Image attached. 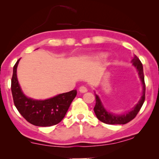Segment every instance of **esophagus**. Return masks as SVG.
Returning <instances> with one entry per match:
<instances>
[{
  "mask_svg": "<svg viewBox=\"0 0 159 159\" xmlns=\"http://www.w3.org/2000/svg\"><path fill=\"white\" fill-rule=\"evenodd\" d=\"M79 91L81 93H84L87 92V88L85 87V86H81V87H79Z\"/></svg>",
  "mask_w": 159,
  "mask_h": 159,
  "instance_id": "esophagus-1",
  "label": "esophagus"
}]
</instances>
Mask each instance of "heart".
Wrapping results in <instances>:
<instances>
[{"instance_id": "heart-1", "label": "heart", "mask_w": 159, "mask_h": 159, "mask_svg": "<svg viewBox=\"0 0 159 159\" xmlns=\"http://www.w3.org/2000/svg\"><path fill=\"white\" fill-rule=\"evenodd\" d=\"M107 57V54L105 52H98L95 53V54H91L87 57V59L90 60V61H100L105 58Z\"/></svg>"}]
</instances>
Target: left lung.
Listing matches in <instances>:
<instances>
[{
	"label": "left lung",
	"mask_w": 159,
	"mask_h": 159,
	"mask_svg": "<svg viewBox=\"0 0 159 159\" xmlns=\"http://www.w3.org/2000/svg\"><path fill=\"white\" fill-rule=\"evenodd\" d=\"M132 65L135 67L137 71L138 72V76H139L140 81H141L142 85H143V92H142V96L140 97L138 102L134 105V107L129 111L128 112L124 113V114H114V113L109 112L106 110L105 106L102 102L99 96L97 94H95L96 96V105L94 107V112L96 115V117L98 118L100 121L106 124H125L131 120H132L139 112V111L141 108L142 105L145 100V92H146V86L145 82H144V75H143V65L137 56L134 55V58L132 61Z\"/></svg>",
	"instance_id": "obj_1"
}]
</instances>
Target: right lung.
<instances>
[{
	"mask_svg": "<svg viewBox=\"0 0 159 159\" xmlns=\"http://www.w3.org/2000/svg\"><path fill=\"white\" fill-rule=\"evenodd\" d=\"M20 59L13 67L11 90L15 106L21 116L36 126H52L64 118L71 103L77 95V90L61 93L44 100L29 98L21 90L17 78V67Z\"/></svg>",
	"mask_w": 159,
	"mask_h": 159,
	"instance_id": "add662e5",
	"label": "right lung"
}]
</instances>
